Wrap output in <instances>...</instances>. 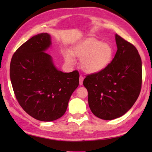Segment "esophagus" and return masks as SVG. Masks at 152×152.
<instances>
[{
    "label": "esophagus",
    "instance_id": "obj_1",
    "mask_svg": "<svg viewBox=\"0 0 152 152\" xmlns=\"http://www.w3.org/2000/svg\"><path fill=\"white\" fill-rule=\"evenodd\" d=\"M83 77L82 76H80V82H79L80 86H82L83 84Z\"/></svg>",
    "mask_w": 152,
    "mask_h": 152
}]
</instances>
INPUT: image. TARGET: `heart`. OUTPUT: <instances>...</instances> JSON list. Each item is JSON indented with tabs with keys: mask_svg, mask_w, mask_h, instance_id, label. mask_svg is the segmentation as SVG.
<instances>
[{
	"mask_svg": "<svg viewBox=\"0 0 152 152\" xmlns=\"http://www.w3.org/2000/svg\"><path fill=\"white\" fill-rule=\"evenodd\" d=\"M114 50L110 45L103 43L94 38L80 42L73 48L72 54L70 51L64 53L68 63L74 64V57L81 59V67L85 72L95 74L106 69L112 59Z\"/></svg>",
	"mask_w": 152,
	"mask_h": 152,
	"instance_id": "1",
	"label": "heart"
}]
</instances>
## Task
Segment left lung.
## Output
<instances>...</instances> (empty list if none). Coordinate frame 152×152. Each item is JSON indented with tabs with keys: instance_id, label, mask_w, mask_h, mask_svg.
I'll return each instance as SVG.
<instances>
[{
	"instance_id": "8db88e82",
	"label": "left lung",
	"mask_w": 152,
	"mask_h": 152,
	"mask_svg": "<svg viewBox=\"0 0 152 152\" xmlns=\"http://www.w3.org/2000/svg\"><path fill=\"white\" fill-rule=\"evenodd\" d=\"M117 51L107 67L86 76L90 110L96 117L111 120L121 117L133 106L142 85V61L133 44L115 34Z\"/></svg>"
}]
</instances>
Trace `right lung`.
<instances>
[{"label": "right lung", "instance_id": "add662e5", "mask_svg": "<svg viewBox=\"0 0 152 152\" xmlns=\"http://www.w3.org/2000/svg\"><path fill=\"white\" fill-rule=\"evenodd\" d=\"M51 44L48 33L32 37L14 53L10 69L19 104L28 115L42 121L62 117L79 85L78 71L63 72L57 69L46 53Z\"/></svg>", "mask_w": 152, "mask_h": 152}]
</instances>
